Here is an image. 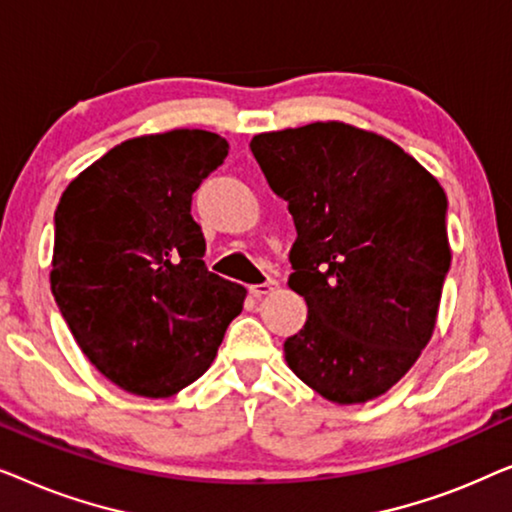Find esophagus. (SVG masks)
I'll return each instance as SVG.
<instances>
[{
	"mask_svg": "<svg viewBox=\"0 0 512 512\" xmlns=\"http://www.w3.org/2000/svg\"><path fill=\"white\" fill-rule=\"evenodd\" d=\"M277 289V279H265V282L263 284H254V286H251V296H254V298H263V296H268V293H272V291H275Z\"/></svg>",
	"mask_w": 512,
	"mask_h": 512,
	"instance_id": "1",
	"label": "esophagus"
}]
</instances>
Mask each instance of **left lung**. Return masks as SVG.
Returning <instances> with one entry per match:
<instances>
[{"label": "left lung", "instance_id": "8db88e82", "mask_svg": "<svg viewBox=\"0 0 512 512\" xmlns=\"http://www.w3.org/2000/svg\"><path fill=\"white\" fill-rule=\"evenodd\" d=\"M249 146L298 233L289 286L307 321L284 342L286 363L338 405L387 394L436 328L452 263L443 186L391 139L340 121Z\"/></svg>", "mask_w": 512, "mask_h": 512}]
</instances>
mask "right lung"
<instances>
[{
  "instance_id": "add662e5",
  "label": "right lung",
  "mask_w": 512,
  "mask_h": 512,
  "mask_svg": "<svg viewBox=\"0 0 512 512\" xmlns=\"http://www.w3.org/2000/svg\"><path fill=\"white\" fill-rule=\"evenodd\" d=\"M226 156V139L207 130L128 139L55 209V303L88 361L130 394H179L242 312L247 289L207 270L191 216L193 193Z\"/></svg>"
}]
</instances>
